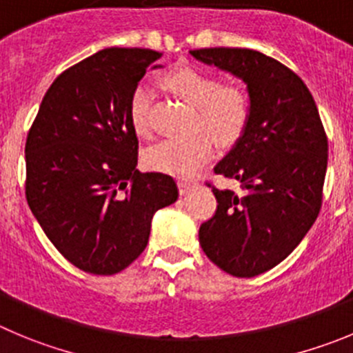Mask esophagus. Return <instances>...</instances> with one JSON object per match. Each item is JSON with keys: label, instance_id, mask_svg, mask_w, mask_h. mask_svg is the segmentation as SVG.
<instances>
[{"label": "esophagus", "instance_id": "esophagus-1", "mask_svg": "<svg viewBox=\"0 0 353 353\" xmlns=\"http://www.w3.org/2000/svg\"><path fill=\"white\" fill-rule=\"evenodd\" d=\"M179 192L181 195H188V193L192 192L193 188H195V181H188V179H179Z\"/></svg>", "mask_w": 353, "mask_h": 353}]
</instances>
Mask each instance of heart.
Segmentation results:
<instances>
[{"instance_id":"obj_1","label":"heart","mask_w":353,"mask_h":353,"mask_svg":"<svg viewBox=\"0 0 353 353\" xmlns=\"http://www.w3.org/2000/svg\"><path fill=\"white\" fill-rule=\"evenodd\" d=\"M161 85L195 110L193 128H205L221 144H233L245 130L251 106L245 90L239 85H219L216 77L192 65H181L163 74ZM128 120L137 136H151V94L144 85L132 92ZM214 148L216 144L209 134L195 132L183 139L163 141L150 148L144 163L158 172L190 177L212 158Z\"/></svg>"}]
</instances>
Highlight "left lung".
<instances>
[{
  "label": "left lung",
  "instance_id": "8db88e82",
  "mask_svg": "<svg viewBox=\"0 0 353 353\" xmlns=\"http://www.w3.org/2000/svg\"><path fill=\"white\" fill-rule=\"evenodd\" d=\"M192 57L242 80L251 114L214 172L242 192L217 190V210L200 226L207 258L233 276H256L284 261L322 205L327 139L310 90L275 59L249 48H200Z\"/></svg>",
  "mask_w": 353,
  "mask_h": 353
}]
</instances>
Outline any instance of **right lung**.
Instances as JSON below:
<instances>
[{
	"mask_svg": "<svg viewBox=\"0 0 353 353\" xmlns=\"http://www.w3.org/2000/svg\"><path fill=\"white\" fill-rule=\"evenodd\" d=\"M160 57L113 47L65 69L28 134L29 209L55 249L87 273L113 275L136 261L154 212L179 196L170 176L136 169L139 141L128 120L132 92Z\"/></svg>",
	"mask_w": 353,
	"mask_h": 353,
	"instance_id": "obj_1",
	"label": "right lung"
}]
</instances>
